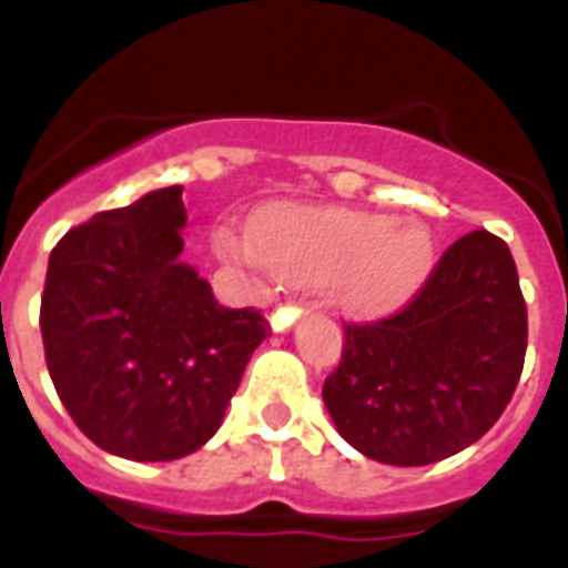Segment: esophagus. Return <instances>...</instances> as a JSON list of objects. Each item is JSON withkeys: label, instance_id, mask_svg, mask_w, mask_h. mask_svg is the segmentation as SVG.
Returning <instances> with one entry per match:
<instances>
[{"label": "esophagus", "instance_id": "obj_1", "mask_svg": "<svg viewBox=\"0 0 568 568\" xmlns=\"http://www.w3.org/2000/svg\"><path fill=\"white\" fill-rule=\"evenodd\" d=\"M301 312H303V306H297V303H283V306L276 310V324H280V327H285V324H292V321L297 318Z\"/></svg>", "mask_w": 568, "mask_h": 568}]
</instances>
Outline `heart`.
I'll return each mask as SVG.
<instances>
[{"instance_id": "1", "label": "heart", "mask_w": 568, "mask_h": 568, "mask_svg": "<svg viewBox=\"0 0 568 568\" xmlns=\"http://www.w3.org/2000/svg\"><path fill=\"white\" fill-rule=\"evenodd\" d=\"M265 265L288 283H336L356 312H386L424 283L433 241L422 226H400L395 214L280 205L256 221ZM226 258L253 262L256 250L235 230L214 235Z\"/></svg>"}]
</instances>
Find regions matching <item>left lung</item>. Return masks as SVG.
I'll return each instance as SVG.
<instances>
[{
	"label": "left lung",
	"instance_id": "1",
	"mask_svg": "<svg viewBox=\"0 0 568 568\" xmlns=\"http://www.w3.org/2000/svg\"><path fill=\"white\" fill-rule=\"evenodd\" d=\"M528 351V306L510 247L475 230L454 241L413 301L345 321L324 379L338 433L388 466H427L475 445L510 404Z\"/></svg>",
	"mask_w": 568,
	"mask_h": 568
}]
</instances>
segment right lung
Instances as JSON below:
<instances>
[{
    "instance_id": "right-lung-1",
    "label": "right lung",
    "mask_w": 568,
    "mask_h": 568,
    "mask_svg": "<svg viewBox=\"0 0 568 568\" xmlns=\"http://www.w3.org/2000/svg\"><path fill=\"white\" fill-rule=\"evenodd\" d=\"M182 189L93 214L52 247L40 297L49 377L75 427L138 463L212 439L267 336L253 306L226 310L182 265Z\"/></svg>"
}]
</instances>
